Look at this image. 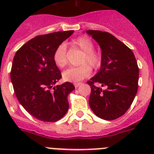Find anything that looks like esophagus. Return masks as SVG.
<instances>
[{"label":"esophagus","mask_w":154,"mask_h":154,"mask_svg":"<svg viewBox=\"0 0 154 154\" xmlns=\"http://www.w3.org/2000/svg\"><path fill=\"white\" fill-rule=\"evenodd\" d=\"M80 85H82L81 82H77V83H75V84H74V85H75V88H77V87H79Z\"/></svg>","instance_id":"esophagus-1"}]
</instances>
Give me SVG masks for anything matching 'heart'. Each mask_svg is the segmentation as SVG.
<instances>
[{"label": "heart", "instance_id": "heart-1", "mask_svg": "<svg viewBox=\"0 0 154 154\" xmlns=\"http://www.w3.org/2000/svg\"><path fill=\"white\" fill-rule=\"evenodd\" d=\"M72 50L78 49L83 53L79 67H71L66 69L62 74L65 81L70 82H78L84 79L91 74V68L97 69L101 65V57L99 54L94 51V44L90 38L87 37H79L70 42ZM53 60L58 68H64L68 63L67 48L65 45L62 44L55 48L53 54Z\"/></svg>", "mask_w": 154, "mask_h": 154}]
</instances>
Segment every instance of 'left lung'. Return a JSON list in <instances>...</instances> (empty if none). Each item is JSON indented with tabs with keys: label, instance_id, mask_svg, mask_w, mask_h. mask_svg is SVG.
Returning a JSON list of instances; mask_svg holds the SVG:
<instances>
[{
	"label": "left lung",
	"instance_id": "obj_1",
	"mask_svg": "<svg viewBox=\"0 0 154 154\" xmlns=\"http://www.w3.org/2000/svg\"><path fill=\"white\" fill-rule=\"evenodd\" d=\"M102 50L99 72L87 82L91 87L89 104L92 112L105 120H113L128 110L138 89L139 68L130 48L106 31H86ZM96 83L105 90L95 86Z\"/></svg>",
	"mask_w": 154,
	"mask_h": 154
}]
</instances>
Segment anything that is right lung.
Listing matches in <instances>:
<instances>
[{
	"mask_svg": "<svg viewBox=\"0 0 154 154\" xmlns=\"http://www.w3.org/2000/svg\"><path fill=\"white\" fill-rule=\"evenodd\" d=\"M74 31L38 35L21 46L14 57L11 80L19 103L28 113L44 122H56L69 109L72 83H55L62 78L53 54Z\"/></svg>",
	"mask_w": 154,
	"mask_h": 154,
	"instance_id": "1",
	"label": "right lung"
}]
</instances>
